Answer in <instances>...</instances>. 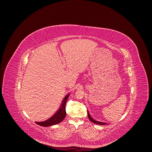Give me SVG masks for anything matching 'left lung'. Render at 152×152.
<instances>
[{
    "label": "left lung",
    "instance_id": "obj_1",
    "mask_svg": "<svg viewBox=\"0 0 152 152\" xmlns=\"http://www.w3.org/2000/svg\"><path fill=\"white\" fill-rule=\"evenodd\" d=\"M87 115H88V118H89V119H90V121H91V122H92V123H95V124H100V125H107V124H107V123H105L99 122V121H95V120H94V119L91 117V116L90 115V114H89V113L88 112V111H87Z\"/></svg>",
    "mask_w": 152,
    "mask_h": 152
}]
</instances>
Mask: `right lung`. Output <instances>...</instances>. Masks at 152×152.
Returning a JSON list of instances; mask_svg holds the SVG:
<instances>
[{"instance_id":"1","label":"right lung","mask_w":152,"mask_h":152,"mask_svg":"<svg viewBox=\"0 0 152 152\" xmlns=\"http://www.w3.org/2000/svg\"><path fill=\"white\" fill-rule=\"evenodd\" d=\"M69 95V94L66 95L65 97V98L63 99L60 108L51 118L47 119L46 121H44L42 122H36V123L41 126L47 127V126H50L57 124L61 122L63 119H65L66 115L65 106H66V103L68 99Z\"/></svg>"}]
</instances>
